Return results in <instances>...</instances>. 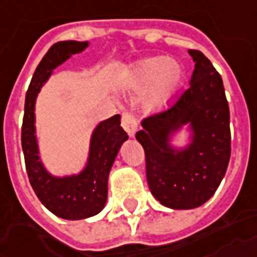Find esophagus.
I'll list each match as a JSON object with an SVG mask.
<instances>
[{
  "mask_svg": "<svg viewBox=\"0 0 257 257\" xmlns=\"http://www.w3.org/2000/svg\"><path fill=\"white\" fill-rule=\"evenodd\" d=\"M121 125L131 138L135 136L136 131H138V123H136V119L134 115L129 114V112H123L121 118Z\"/></svg>",
  "mask_w": 257,
  "mask_h": 257,
  "instance_id": "esophagus-1",
  "label": "esophagus"
}]
</instances>
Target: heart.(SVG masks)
<instances>
[{
	"label": "heart",
	"instance_id": "1",
	"mask_svg": "<svg viewBox=\"0 0 257 257\" xmlns=\"http://www.w3.org/2000/svg\"><path fill=\"white\" fill-rule=\"evenodd\" d=\"M184 73L172 59L149 57L135 63L125 74V85L131 90H145L143 105L148 111L163 109L172 104L181 90Z\"/></svg>",
	"mask_w": 257,
	"mask_h": 257
}]
</instances>
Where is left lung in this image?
Returning <instances> with one entry per match:
<instances>
[{
	"instance_id": "left-lung-1",
	"label": "left lung",
	"mask_w": 257,
	"mask_h": 257,
	"mask_svg": "<svg viewBox=\"0 0 257 257\" xmlns=\"http://www.w3.org/2000/svg\"><path fill=\"white\" fill-rule=\"evenodd\" d=\"M190 87L166 111L142 121L136 134L146 159V179L160 204L173 209L197 208L214 195L231 158L229 106L219 73L200 50ZM188 123L192 142L183 150L170 138Z\"/></svg>"
}]
</instances>
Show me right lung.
Returning a JSON list of instances; mask_svg holds the SVG:
<instances>
[{"label": "right lung", "mask_w": 257, "mask_h": 257, "mask_svg": "<svg viewBox=\"0 0 257 257\" xmlns=\"http://www.w3.org/2000/svg\"><path fill=\"white\" fill-rule=\"evenodd\" d=\"M88 42L64 41L55 43L43 56L33 73L26 91L25 114L22 122V151L28 177L35 194L46 208L63 219H84L97 215L108 197V176L122 143L128 139L121 126V116L114 115L99 122L90 142V153L84 170L78 174L56 177L45 169L39 158L35 128V102L53 69L71 55L83 52Z\"/></svg>", "instance_id": "add662e5"}]
</instances>
